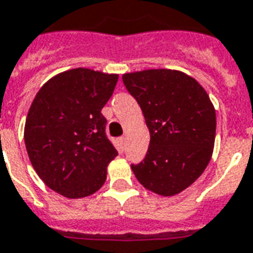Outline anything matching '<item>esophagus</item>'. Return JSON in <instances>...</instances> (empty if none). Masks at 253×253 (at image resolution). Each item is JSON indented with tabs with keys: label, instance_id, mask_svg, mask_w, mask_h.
I'll return each instance as SVG.
<instances>
[{
	"label": "esophagus",
	"instance_id": "1",
	"mask_svg": "<svg viewBox=\"0 0 253 253\" xmlns=\"http://www.w3.org/2000/svg\"><path fill=\"white\" fill-rule=\"evenodd\" d=\"M119 142H121L122 146H125V143H126V138H125V136H121V138H119Z\"/></svg>",
	"mask_w": 253,
	"mask_h": 253
}]
</instances>
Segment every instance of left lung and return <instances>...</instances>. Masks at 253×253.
<instances>
[{"instance_id": "left-lung-1", "label": "left lung", "mask_w": 253, "mask_h": 253, "mask_svg": "<svg viewBox=\"0 0 253 253\" xmlns=\"http://www.w3.org/2000/svg\"><path fill=\"white\" fill-rule=\"evenodd\" d=\"M122 79L150 131L145 160L131 165L136 179L161 196L181 193L204 173L212 157L216 111L207 91L174 69H146Z\"/></svg>"}]
</instances>
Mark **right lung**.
Returning a JSON list of instances; mask_svg holds the SVG:
<instances>
[{
	"instance_id": "right-lung-1",
	"label": "right lung",
	"mask_w": 253,
	"mask_h": 253,
	"mask_svg": "<svg viewBox=\"0 0 253 253\" xmlns=\"http://www.w3.org/2000/svg\"><path fill=\"white\" fill-rule=\"evenodd\" d=\"M117 83L118 75L69 69L48 80L32 102L24 131L29 160L44 184L64 197L98 192L118 155L102 114Z\"/></svg>"
}]
</instances>
